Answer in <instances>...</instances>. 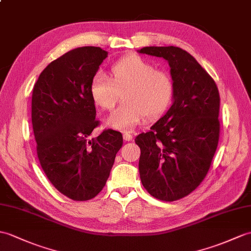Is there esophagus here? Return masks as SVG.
Masks as SVG:
<instances>
[{
	"label": "esophagus",
	"instance_id": "1",
	"mask_svg": "<svg viewBox=\"0 0 251 251\" xmlns=\"http://www.w3.org/2000/svg\"><path fill=\"white\" fill-rule=\"evenodd\" d=\"M123 139L125 140V141H131V140H132V135H131L130 132L126 131V132L123 133Z\"/></svg>",
	"mask_w": 251,
	"mask_h": 251
}]
</instances>
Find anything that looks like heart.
Wrapping results in <instances>:
<instances>
[{
	"label": "heart",
	"instance_id": "b5f03b06",
	"mask_svg": "<svg viewBox=\"0 0 251 251\" xmlns=\"http://www.w3.org/2000/svg\"><path fill=\"white\" fill-rule=\"evenodd\" d=\"M111 79L101 72L92 77L90 93L96 106L112 110L123 94V103L110 114L107 125L130 130L143 119L154 121L166 112L174 94L171 75L156 69L152 63L137 54L116 61L110 69Z\"/></svg>",
	"mask_w": 251,
	"mask_h": 251
}]
</instances>
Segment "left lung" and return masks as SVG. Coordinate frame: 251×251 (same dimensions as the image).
<instances>
[{
    "label": "left lung",
    "instance_id": "1",
    "mask_svg": "<svg viewBox=\"0 0 251 251\" xmlns=\"http://www.w3.org/2000/svg\"><path fill=\"white\" fill-rule=\"evenodd\" d=\"M139 52L167 60L174 83L171 108L135 139L141 150L140 178L156 199L176 201L202 183L216 152L218 87L195 57L178 47H144Z\"/></svg>",
    "mask_w": 251,
    "mask_h": 251
}]
</instances>
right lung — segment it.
Listing matches in <instances>:
<instances>
[{"mask_svg":"<svg viewBox=\"0 0 251 251\" xmlns=\"http://www.w3.org/2000/svg\"><path fill=\"white\" fill-rule=\"evenodd\" d=\"M108 52L81 47L47 66L34 84L32 125L45 174L62 195L74 201L95 198L106 185L115 155L123 145L120 131L98 127L90 83Z\"/></svg>","mask_w":251,"mask_h":251,"instance_id":"right-lung-1","label":"right lung"}]
</instances>
